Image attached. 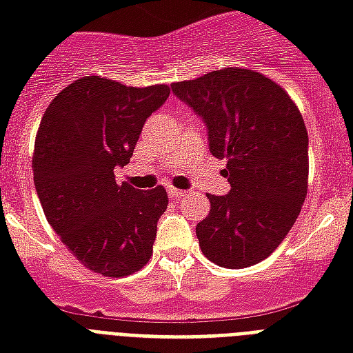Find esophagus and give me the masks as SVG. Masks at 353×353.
I'll list each match as a JSON object with an SVG mask.
<instances>
[{
	"mask_svg": "<svg viewBox=\"0 0 353 353\" xmlns=\"http://www.w3.org/2000/svg\"><path fill=\"white\" fill-rule=\"evenodd\" d=\"M168 194H170V198L179 199L183 196H187V190H181V188H168Z\"/></svg>",
	"mask_w": 353,
	"mask_h": 353,
	"instance_id": "obj_1",
	"label": "esophagus"
}]
</instances>
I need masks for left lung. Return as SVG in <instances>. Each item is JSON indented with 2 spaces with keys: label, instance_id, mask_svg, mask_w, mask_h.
Returning a JSON list of instances; mask_svg holds the SVG:
<instances>
[{
  "label": "left lung",
  "instance_id": "8db88e82",
  "mask_svg": "<svg viewBox=\"0 0 353 353\" xmlns=\"http://www.w3.org/2000/svg\"><path fill=\"white\" fill-rule=\"evenodd\" d=\"M207 124L210 154L227 159V196L207 194L210 212L196 225L199 247L227 269L268 258L296 221L307 192V132L291 97L268 77L214 69L172 84Z\"/></svg>",
  "mask_w": 353,
  "mask_h": 353
}]
</instances>
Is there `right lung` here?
<instances>
[{
  "mask_svg": "<svg viewBox=\"0 0 353 353\" xmlns=\"http://www.w3.org/2000/svg\"><path fill=\"white\" fill-rule=\"evenodd\" d=\"M168 95L165 84L130 88L84 77L41 117L32 172L46 218L77 260L104 276L135 273L154 251L166 190L119 185L113 168L130 163L144 122Z\"/></svg>",
  "mask_w": 353,
  "mask_h": 353,
  "instance_id": "obj_1",
  "label": "right lung"
}]
</instances>
